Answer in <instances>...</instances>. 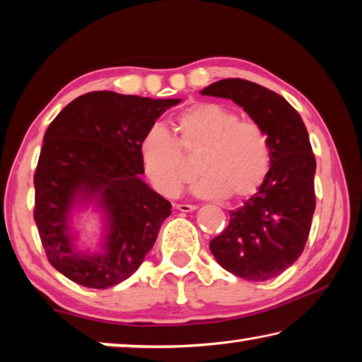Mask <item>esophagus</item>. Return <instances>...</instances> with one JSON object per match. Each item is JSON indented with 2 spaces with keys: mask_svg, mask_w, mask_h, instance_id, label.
Returning <instances> with one entry per match:
<instances>
[{
  "mask_svg": "<svg viewBox=\"0 0 362 362\" xmlns=\"http://www.w3.org/2000/svg\"><path fill=\"white\" fill-rule=\"evenodd\" d=\"M175 209L182 211V212H192L196 209V206L194 204H175Z\"/></svg>",
  "mask_w": 362,
  "mask_h": 362,
  "instance_id": "obj_1",
  "label": "esophagus"
}]
</instances>
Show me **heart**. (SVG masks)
I'll return each instance as SVG.
<instances>
[{"label": "heart", "instance_id": "1", "mask_svg": "<svg viewBox=\"0 0 362 362\" xmlns=\"http://www.w3.org/2000/svg\"><path fill=\"white\" fill-rule=\"evenodd\" d=\"M175 137L153 124L139 144L145 174L159 193L174 196L188 177L185 153L201 150L193 192L203 198L244 199L259 192L272 166L268 134L223 105L201 102L175 116Z\"/></svg>", "mask_w": 362, "mask_h": 362}]
</instances>
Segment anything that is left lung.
<instances>
[{"label":"left lung","mask_w":362,"mask_h":362,"mask_svg":"<svg viewBox=\"0 0 362 362\" xmlns=\"http://www.w3.org/2000/svg\"><path fill=\"white\" fill-rule=\"evenodd\" d=\"M203 95L231 99L268 134L272 166L254 196L209 243L218 265L247 281L278 276L302 255L316 207V159L302 118L284 97L260 84L228 78Z\"/></svg>","instance_id":"8db88e82"}]
</instances>
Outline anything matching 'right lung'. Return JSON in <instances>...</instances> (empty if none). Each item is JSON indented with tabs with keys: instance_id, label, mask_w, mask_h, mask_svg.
<instances>
[{
	"instance_id": "right-lung-1",
	"label": "right lung",
	"mask_w": 362,
	"mask_h": 362,
	"mask_svg": "<svg viewBox=\"0 0 362 362\" xmlns=\"http://www.w3.org/2000/svg\"><path fill=\"white\" fill-rule=\"evenodd\" d=\"M180 99L95 90L49 124L35 170L33 217L51 265L73 283L105 289L132 276L156 241L170 203L140 179L144 132ZM95 199L107 218L99 253L72 246V207Z\"/></svg>"
}]
</instances>
